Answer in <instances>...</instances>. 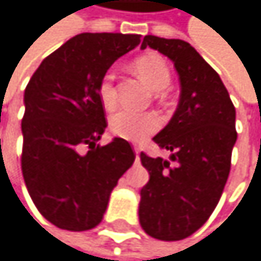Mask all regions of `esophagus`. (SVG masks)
<instances>
[{
    "label": "esophagus",
    "instance_id": "esophagus-1",
    "mask_svg": "<svg viewBox=\"0 0 261 261\" xmlns=\"http://www.w3.org/2000/svg\"><path fill=\"white\" fill-rule=\"evenodd\" d=\"M135 153H136V160H139V148L135 147Z\"/></svg>",
    "mask_w": 261,
    "mask_h": 261
}]
</instances>
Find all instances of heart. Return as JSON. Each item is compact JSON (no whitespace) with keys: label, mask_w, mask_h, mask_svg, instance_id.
Returning <instances> with one entry per match:
<instances>
[{"label":"heart","mask_w":261,"mask_h":261,"mask_svg":"<svg viewBox=\"0 0 261 261\" xmlns=\"http://www.w3.org/2000/svg\"><path fill=\"white\" fill-rule=\"evenodd\" d=\"M135 72L139 78L153 91L160 92L167 89L170 84V70L167 62L155 53H147L135 59ZM98 97L101 105L106 109H113L117 101L114 76L113 73H106L98 84ZM160 126V119L153 113H133L128 109H120L109 119L111 132L126 141H142L148 135H152Z\"/></svg>","instance_id":"b5f03b06"}]
</instances>
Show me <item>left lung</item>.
Segmentation results:
<instances>
[{"mask_svg": "<svg viewBox=\"0 0 261 261\" xmlns=\"http://www.w3.org/2000/svg\"><path fill=\"white\" fill-rule=\"evenodd\" d=\"M147 46L174 62L181 91L174 117L153 138L170 160L141 152L150 180L141 189L139 222L152 238L178 241L197 232L222 196L237 142L235 106L216 70L188 42L145 36Z\"/></svg>", "mask_w": 261, "mask_h": 261, "instance_id": "left-lung-1", "label": "left lung"}]
</instances>
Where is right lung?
Instances as JSON below:
<instances>
[{"label":"right lung","instance_id":"1","mask_svg":"<svg viewBox=\"0 0 261 261\" xmlns=\"http://www.w3.org/2000/svg\"><path fill=\"white\" fill-rule=\"evenodd\" d=\"M139 42V34H78L43 59L24 89L21 172L40 215L59 228L98 225L135 163L128 141L97 144L108 125L98 84Z\"/></svg>","mask_w":261,"mask_h":261}]
</instances>
